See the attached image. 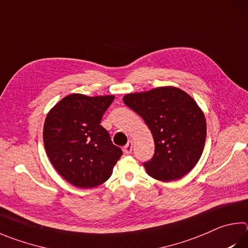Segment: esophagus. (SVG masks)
Masks as SVG:
<instances>
[{"instance_id": "34e87169", "label": "esophagus", "mask_w": 248, "mask_h": 248, "mask_svg": "<svg viewBox=\"0 0 248 248\" xmlns=\"http://www.w3.org/2000/svg\"><path fill=\"white\" fill-rule=\"evenodd\" d=\"M132 148H133L132 141H129V142L124 146V152L125 153V154H130V153L132 152Z\"/></svg>"}]
</instances>
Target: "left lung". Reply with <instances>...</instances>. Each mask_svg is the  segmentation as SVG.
I'll list each match as a JSON object with an SVG mask.
<instances>
[{
    "label": "left lung",
    "mask_w": 248,
    "mask_h": 248,
    "mask_svg": "<svg viewBox=\"0 0 248 248\" xmlns=\"http://www.w3.org/2000/svg\"><path fill=\"white\" fill-rule=\"evenodd\" d=\"M124 103L143 118L154 138L155 154L144 163L159 181L184 177L200 160L206 141V119L194 98L175 87L129 93Z\"/></svg>",
    "instance_id": "left-lung-1"
}]
</instances>
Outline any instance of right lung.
<instances>
[{"mask_svg": "<svg viewBox=\"0 0 248 248\" xmlns=\"http://www.w3.org/2000/svg\"><path fill=\"white\" fill-rule=\"evenodd\" d=\"M114 98L74 93L48 111L43 127L44 147L53 167L75 186H101L123 155L100 124Z\"/></svg>", "mask_w": 248, "mask_h": 248, "instance_id": "add662e5", "label": "right lung"}]
</instances>
